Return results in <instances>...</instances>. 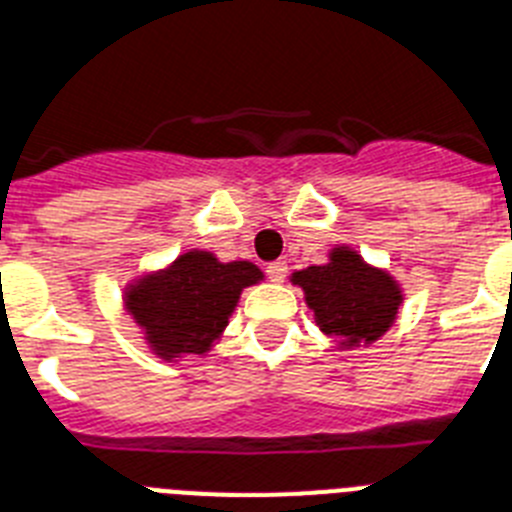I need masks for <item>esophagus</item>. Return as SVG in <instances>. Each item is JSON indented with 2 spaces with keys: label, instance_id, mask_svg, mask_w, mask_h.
<instances>
[{
  "label": "esophagus",
  "instance_id": "obj_1",
  "mask_svg": "<svg viewBox=\"0 0 512 512\" xmlns=\"http://www.w3.org/2000/svg\"><path fill=\"white\" fill-rule=\"evenodd\" d=\"M265 273H268V278L273 283H281L283 278H286V273H289V265L283 263V260H276V263H270L268 268H265Z\"/></svg>",
  "mask_w": 512,
  "mask_h": 512
}]
</instances>
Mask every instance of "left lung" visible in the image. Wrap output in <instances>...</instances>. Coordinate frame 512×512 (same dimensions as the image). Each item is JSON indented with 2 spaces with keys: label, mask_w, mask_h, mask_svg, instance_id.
I'll return each mask as SVG.
<instances>
[{
  "label": "left lung",
  "mask_w": 512,
  "mask_h": 512,
  "mask_svg": "<svg viewBox=\"0 0 512 512\" xmlns=\"http://www.w3.org/2000/svg\"><path fill=\"white\" fill-rule=\"evenodd\" d=\"M291 283L304 291L315 322L338 349L380 341L403 304L401 283L346 244L330 249L325 265L291 273Z\"/></svg>",
  "instance_id": "left-lung-1"
}]
</instances>
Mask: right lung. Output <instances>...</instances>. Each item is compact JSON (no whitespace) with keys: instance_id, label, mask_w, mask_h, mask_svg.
Returning a JSON list of instances; mask_svg holds the SVG:
<instances>
[{"instance_id":"add662e5","label":"right lung","mask_w":512,"mask_h":512,"mask_svg":"<svg viewBox=\"0 0 512 512\" xmlns=\"http://www.w3.org/2000/svg\"><path fill=\"white\" fill-rule=\"evenodd\" d=\"M263 278L249 260L221 263L208 249H187L166 268L137 276L122 299L148 349L176 362L179 356L208 354L242 291Z\"/></svg>"}]
</instances>
